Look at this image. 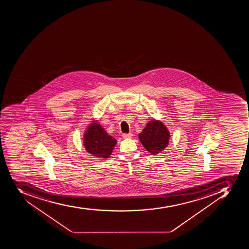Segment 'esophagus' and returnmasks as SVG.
Instances as JSON below:
<instances>
[{
    "label": "esophagus",
    "instance_id": "1",
    "mask_svg": "<svg viewBox=\"0 0 249 249\" xmlns=\"http://www.w3.org/2000/svg\"><path fill=\"white\" fill-rule=\"evenodd\" d=\"M132 133H124L122 135V136H123L124 139H127V138H132Z\"/></svg>",
    "mask_w": 249,
    "mask_h": 249
}]
</instances>
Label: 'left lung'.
<instances>
[{"label": "left lung", "instance_id": "left-lung-1", "mask_svg": "<svg viewBox=\"0 0 249 249\" xmlns=\"http://www.w3.org/2000/svg\"><path fill=\"white\" fill-rule=\"evenodd\" d=\"M142 146L151 154H158L168 145L170 133L164 124L159 121H150L139 134Z\"/></svg>", "mask_w": 249, "mask_h": 249}]
</instances>
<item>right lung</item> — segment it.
<instances>
[{
  "label": "right lung",
  "instance_id": "1",
  "mask_svg": "<svg viewBox=\"0 0 249 249\" xmlns=\"http://www.w3.org/2000/svg\"><path fill=\"white\" fill-rule=\"evenodd\" d=\"M116 143L117 140L108 135L97 122L89 125L84 136V145L88 153L99 159L109 158Z\"/></svg>",
  "mask_w": 249,
  "mask_h": 249
}]
</instances>
